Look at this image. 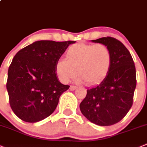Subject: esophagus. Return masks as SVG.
Listing matches in <instances>:
<instances>
[{
  "instance_id": "1",
  "label": "esophagus",
  "mask_w": 147,
  "mask_h": 147,
  "mask_svg": "<svg viewBox=\"0 0 147 147\" xmlns=\"http://www.w3.org/2000/svg\"><path fill=\"white\" fill-rule=\"evenodd\" d=\"M75 89H77L76 86H74V85H70V87H69V90H75Z\"/></svg>"
}]
</instances>
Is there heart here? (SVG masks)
Listing matches in <instances>:
<instances>
[{
  "label": "heart",
  "instance_id": "heart-1",
  "mask_svg": "<svg viewBox=\"0 0 147 147\" xmlns=\"http://www.w3.org/2000/svg\"><path fill=\"white\" fill-rule=\"evenodd\" d=\"M66 58L58 59L55 65L57 75L63 83L69 82L78 72V82L98 85L106 78L112 64L111 52L102 44L71 45L66 52Z\"/></svg>",
  "mask_w": 147,
  "mask_h": 147
}]
</instances>
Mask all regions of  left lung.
<instances>
[{
	"mask_svg": "<svg viewBox=\"0 0 147 147\" xmlns=\"http://www.w3.org/2000/svg\"><path fill=\"white\" fill-rule=\"evenodd\" d=\"M91 42L108 47L112 64L106 78L87 90L80 109L92 123L111 126L120 121L131 108L136 85V68L130 52L120 41L108 36Z\"/></svg>",
	"mask_w": 147,
	"mask_h": 147,
	"instance_id": "1",
	"label": "left lung"
}]
</instances>
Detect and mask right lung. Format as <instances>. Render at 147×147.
I'll list each match as a JSON object with an SVG mask.
<instances>
[{"instance_id": "obj_1", "label": "right lung", "mask_w": 147, "mask_h": 147, "mask_svg": "<svg viewBox=\"0 0 147 147\" xmlns=\"http://www.w3.org/2000/svg\"><path fill=\"white\" fill-rule=\"evenodd\" d=\"M74 43L36 41L17 52L8 68L6 88L11 109L20 119L36 123L55 111L69 88L59 82L55 65Z\"/></svg>"}]
</instances>
